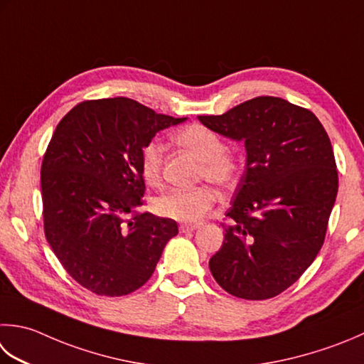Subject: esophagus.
<instances>
[{
	"label": "esophagus",
	"instance_id": "34e87169",
	"mask_svg": "<svg viewBox=\"0 0 364 364\" xmlns=\"http://www.w3.org/2000/svg\"><path fill=\"white\" fill-rule=\"evenodd\" d=\"M198 225H196V224H181L180 225V232L181 233H186V232H192V230H196Z\"/></svg>",
	"mask_w": 364,
	"mask_h": 364
}]
</instances>
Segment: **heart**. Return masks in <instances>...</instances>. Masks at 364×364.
I'll use <instances>...</instances> for the list:
<instances>
[{"label":"heart","mask_w":364,"mask_h":364,"mask_svg":"<svg viewBox=\"0 0 364 364\" xmlns=\"http://www.w3.org/2000/svg\"><path fill=\"white\" fill-rule=\"evenodd\" d=\"M175 141L200 161L198 175L218 184L230 186L238 176V161L225 149L219 134L210 127L194 123L175 134ZM162 148L156 140L148 141L140 153V175L148 186L158 188L161 184ZM216 202L211 188L198 186L194 189H172L156 198L153 208L162 218L178 223H198L206 216Z\"/></svg>","instance_id":"1"}]
</instances>
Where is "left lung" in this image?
Instances as JSON below:
<instances>
[{
    "instance_id": "left-lung-1",
    "label": "left lung",
    "mask_w": 364,
    "mask_h": 364,
    "mask_svg": "<svg viewBox=\"0 0 364 364\" xmlns=\"http://www.w3.org/2000/svg\"><path fill=\"white\" fill-rule=\"evenodd\" d=\"M198 119L246 148L211 274L233 296L273 298L298 281L323 245L338 194L328 134L314 113L273 96Z\"/></svg>"
}]
</instances>
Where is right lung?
Returning a JSON list of instances; mask_svg holds the SVG:
<instances>
[{
	"label": "right lung",
	"mask_w": 364,
	"mask_h": 364,
	"mask_svg": "<svg viewBox=\"0 0 364 364\" xmlns=\"http://www.w3.org/2000/svg\"><path fill=\"white\" fill-rule=\"evenodd\" d=\"M186 119L113 97L77 104L56 126L41 168L46 238L92 294L140 289L178 233L173 219L140 211V153L159 131Z\"/></svg>",
	"instance_id": "right-lung-1"
}]
</instances>
